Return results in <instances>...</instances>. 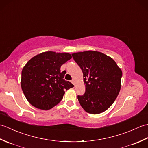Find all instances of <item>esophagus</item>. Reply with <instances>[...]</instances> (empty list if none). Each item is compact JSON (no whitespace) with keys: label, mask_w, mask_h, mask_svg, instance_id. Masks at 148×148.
I'll list each match as a JSON object with an SVG mask.
<instances>
[{"label":"esophagus","mask_w":148,"mask_h":148,"mask_svg":"<svg viewBox=\"0 0 148 148\" xmlns=\"http://www.w3.org/2000/svg\"><path fill=\"white\" fill-rule=\"evenodd\" d=\"M71 83L73 84H75V80L74 79H72V81H71Z\"/></svg>","instance_id":"esophagus-1"}]
</instances>
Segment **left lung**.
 <instances>
[{"label":"left lung","mask_w":148,"mask_h":148,"mask_svg":"<svg viewBox=\"0 0 148 148\" xmlns=\"http://www.w3.org/2000/svg\"><path fill=\"white\" fill-rule=\"evenodd\" d=\"M83 74L86 92L77 96L86 112L97 114L104 112L114 102L121 89L122 71L111 57L97 51L72 54Z\"/></svg>","instance_id":"1"}]
</instances>
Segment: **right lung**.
<instances>
[{
  "label": "right lung",
  "instance_id": "add662e5",
  "mask_svg": "<svg viewBox=\"0 0 148 148\" xmlns=\"http://www.w3.org/2000/svg\"><path fill=\"white\" fill-rule=\"evenodd\" d=\"M72 58L68 53L46 51L34 56L21 71V86L31 105L49 110L63 99L65 90L74 85L64 78L65 72L61 66Z\"/></svg>",
  "mask_w": 148,
  "mask_h": 148
}]
</instances>
